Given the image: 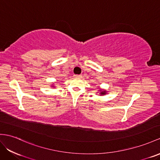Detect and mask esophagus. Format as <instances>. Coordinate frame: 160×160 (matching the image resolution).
I'll return each instance as SVG.
<instances>
[{
    "instance_id": "1",
    "label": "esophagus",
    "mask_w": 160,
    "mask_h": 160,
    "mask_svg": "<svg viewBox=\"0 0 160 160\" xmlns=\"http://www.w3.org/2000/svg\"><path fill=\"white\" fill-rule=\"evenodd\" d=\"M74 76H75L76 78H81V77H82V75H81V74H75Z\"/></svg>"
}]
</instances>
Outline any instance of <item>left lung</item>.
Masks as SVG:
<instances>
[{"label":"left lung","instance_id":"left-lung-1","mask_svg":"<svg viewBox=\"0 0 160 160\" xmlns=\"http://www.w3.org/2000/svg\"><path fill=\"white\" fill-rule=\"evenodd\" d=\"M100 94H101V95H105V94H106V92H105V91H101V92H100Z\"/></svg>","mask_w":160,"mask_h":160}]
</instances>
